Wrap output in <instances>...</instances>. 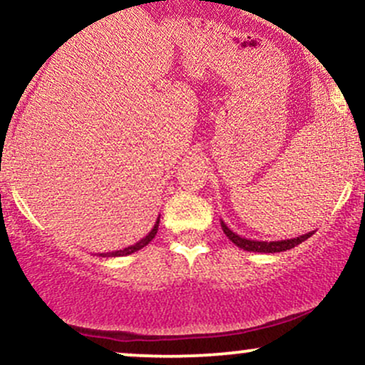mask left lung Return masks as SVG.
<instances>
[{
  "mask_svg": "<svg viewBox=\"0 0 365 365\" xmlns=\"http://www.w3.org/2000/svg\"><path fill=\"white\" fill-rule=\"evenodd\" d=\"M221 228H223L225 235L230 238L237 247L247 250V252H264V254H274V252H283V250H290L293 247L302 244L304 240H307L309 237L314 235V232L305 233L297 238H288V240H276V242H261V240H250V238L237 235L235 232L228 228L225 225V221H221Z\"/></svg>",
  "mask_w": 365,
  "mask_h": 365,
  "instance_id": "left-lung-1",
  "label": "left lung"
}]
</instances>
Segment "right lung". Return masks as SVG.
I'll return each mask as SVG.
<instances>
[{
    "mask_svg": "<svg viewBox=\"0 0 365 365\" xmlns=\"http://www.w3.org/2000/svg\"><path fill=\"white\" fill-rule=\"evenodd\" d=\"M158 228H159V217H158V220H156V223H154L153 230H150V232H149L148 235H145L144 238H142V240L137 242V244H133V245H130V247H125V249H121V250H115V252L99 254V255H101V257H121V255H130V254L137 252V250H140L142 247H145V245H148L149 242L153 240L154 237H156V233H158Z\"/></svg>",
    "mask_w": 365,
    "mask_h": 365,
    "instance_id": "1",
    "label": "right lung"
}]
</instances>
